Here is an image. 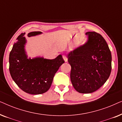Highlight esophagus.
Returning <instances> with one entry per match:
<instances>
[{
	"instance_id": "1",
	"label": "esophagus",
	"mask_w": 122,
	"mask_h": 122,
	"mask_svg": "<svg viewBox=\"0 0 122 122\" xmlns=\"http://www.w3.org/2000/svg\"><path fill=\"white\" fill-rule=\"evenodd\" d=\"M63 59L64 60V61H66H66H68V58H67V57H66V55H63Z\"/></svg>"
}]
</instances>
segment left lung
I'll list each match as a JSON object with an SVG mask.
<instances>
[{
  "instance_id": "8db88e82",
  "label": "left lung",
  "mask_w": 122,
  "mask_h": 122,
  "mask_svg": "<svg viewBox=\"0 0 122 122\" xmlns=\"http://www.w3.org/2000/svg\"><path fill=\"white\" fill-rule=\"evenodd\" d=\"M87 41L68 54L71 66V80L81 93H91L101 88L112 69L111 52L106 41L94 31L86 33Z\"/></svg>"
}]
</instances>
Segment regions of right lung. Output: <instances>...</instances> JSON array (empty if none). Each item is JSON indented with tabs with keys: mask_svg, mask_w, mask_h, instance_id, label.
I'll use <instances>...</instances> for the list:
<instances>
[{
	"mask_svg": "<svg viewBox=\"0 0 122 122\" xmlns=\"http://www.w3.org/2000/svg\"><path fill=\"white\" fill-rule=\"evenodd\" d=\"M41 31H33L28 37L41 34ZM21 33L17 38L9 54V71L17 86L25 92L41 94L51 87L53 78L61 65L64 63L61 54L54 59L43 57L28 58L25 49L26 40Z\"/></svg>",
	"mask_w": 122,
	"mask_h": 122,
	"instance_id": "1",
	"label": "right lung"
}]
</instances>
